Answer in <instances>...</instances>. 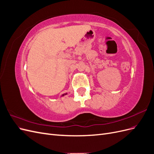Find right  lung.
I'll return each instance as SVG.
<instances>
[{"instance_id": "obj_1", "label": "right lung", "mask_w": 154, "mask_h": 154, "mask_svg": "<svg viewBox=\"0 0 154 154\" xmlns=\"http://www.w3.org/2000/svg\"><path fill=\"white\" fill-rule=\"evenodd\" d=\"M66 94H67V93H66V94H62V96H63L64 95H66Z\"/></svg>"}]
</instances>
